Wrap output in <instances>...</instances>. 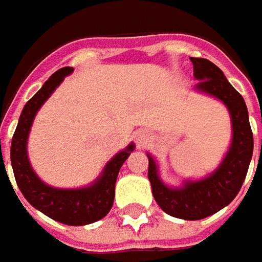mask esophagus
<instances>
[{
    "instance_id": "1",
    "label": "esophagus",
    "mask_w": 262,
    "mask_h": 262,
    "mask_svg": "<svg viewBox=\"0 0 262 262\" xmlns=\"http://www.w3.org/2000/svg\"><path fill=\"white\" fill-rule=\"evenodd\" d=\"M148 140H150V136H148L147 131H138V133H136V141L138 146H144Z\"/></svg>"
}]
</instances>
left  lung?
<instances>
[{
  "label": "left lung",
  "instance_id": "left-lung-1",
  "mask_svg": "<svg viewBox=\"0 0 262 262\" xmlns=\"http://www.w3.org/2000/svg\"><path fill=\"white\" fill-rule=\"evenodd\" d=\"M195 89L222 100L232 119V144L220 166L201 181H186L182 188H169L159 178L155 159L148 156V181L159 207L169 216L200 220L230 204L241 191L252 159L254 137L244 97L227 81L223 71L206 58H191Z\"/></svg>",
  "mask_w": 262,
  "mask_h": 262
}]
</instances>
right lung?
<instances>
[{
	"instance_id": "right-lung-1",
	"label": "right lung",
	"mask_w": 262,
	"mask_h": 262,
	"mask_svg": "<svg viewBox=\"0 0 262 262\" xmlns=\"http://www.w3.org/2000/svg\"><path fill=\"white\" fill-rule=\"evenodd\" d=\"M71 73V67L58 70L25 105L11 140V166L21 194L35 208L59 223L70 226H84L103 219L111 211L115 198V182L119 169L136 146L131 143L125 150L112 157L95 184L86 188L61 189L46 185L37 178L27 157V137L30 126L39 107L61 84L64 77Z\"/></svg>"
}]
</instances>
